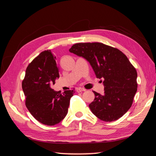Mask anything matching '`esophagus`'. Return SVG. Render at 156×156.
<instances>
[{"label": "esophagus", "mask_w": 156, "mask_h": 156, "mask_svg": "<svg viewBox=\"0 0 156 156\" xmlns=\"http://www.w3.org/2000/svg\"><path fill=\"white\" fill-rule=\"evenodd\" d=\"M82 91H85V89H82V88H77V89H76V92L80 93Z\"/></svg>", "instance_id": "obj_1"}]
</instances>
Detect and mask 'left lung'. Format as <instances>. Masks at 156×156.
Listing matches in <instances>:
<instances>
[{
  "mask_svg": "<svg viewBox=\"0 0 156 156\" xmlns=\"http://www.w3.org/2000/svg\"><path fill=\"white\" fill-rule=\"evenodd\" d=\"M69 52L89 62L98 78H104V95L93 91L89 106L104 121L117 120L132 106L137 91V72L127 56L116 48L100 42L78 43Z\"/></svg>",
  "mask_w": 156,
  "mask_h": 156,
  "instance_id": "1",
  "label": "left lung"
}]
</instances>
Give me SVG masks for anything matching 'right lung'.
<instances>
[{"instance_id": "add662e5", "label": "right lung", "mask_w": 156, "mask_h": 156, "mask_svg": "<svg viewBox=\"0 0 156 156\" xmlns=\"http://www.w3.org/2000/svg\"><path fill=\"white\" fill-rule=\"evenodd\" d=\"M59 78L56 56L50 50H44L28 66L22 87L25 105L39 122L55 126L66 117L74 89L63 93L55 91L50 86Z\"/></svg>"}]
</instances>
